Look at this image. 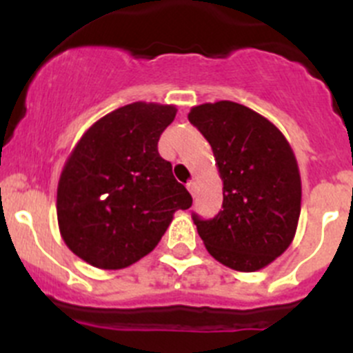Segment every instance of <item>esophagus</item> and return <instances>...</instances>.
<instances>
[{"instance_id": "obj_1", "label": "esophagus", "mask_w": 353, "mask_h": 353, "mask_svg": "<svg viewBox=\"0 0 353 353\" xmlns=\"http://www.w3.org/2000/svg\"><path fill=\"white\" fill-rule=\"evenodd\" d=\"M188 190H190V193L193 194V196H196V190H198V184L194 183V181H190L188 183Z\"/></svg>"}]
</instances>
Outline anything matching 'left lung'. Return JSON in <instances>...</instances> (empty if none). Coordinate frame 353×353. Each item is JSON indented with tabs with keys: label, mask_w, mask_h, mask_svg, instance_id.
<instances>
[{
	"label": "left lung",
	"mask_w": 353,
	"mask_h": 353,
	"mask_svg": "<svg viewBox=\"0 0 353 353\" xmlns=\"http://www.w3.org/2000/svg\"><path fill=\"white\" fill-rule=\"evenodd\" d=\"M188 119L212 147L223 203L210 220L193 213L210 254L237 272H256L290 245L301 215V174L282 131L230 101L201 104Z\"/></svg>",
	"instance_id": "obj_1"
}]
</instances>
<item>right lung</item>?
<instances>
[{
    "mask_svg": "<svg viewBox=\"0 0 353 353\" xmlns=\"http://www.w3.org/2000/svg\"><path fill=\"white\" fill-rule=\"evenodd\" d=\"M176 112L154 102L124 105L92 124L68 157L56 201L59 232L88 265H133L193 203L157 148Z\"/></svg>",
    "mask_w": 353,
    "mask_h": 353,
    "instance_id": "add662e5",
    "label": "right lung"
}]
</instances>
